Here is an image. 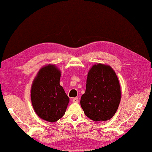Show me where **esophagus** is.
I'll return each mask as SVG.
<instances>
[{"instance_id":"34e87169","label":"esophagus","mask_w":152,"mask_h":152,"mask_svg":"<svg viewBox=\"0 0 152 152\" xmlns=\"http://www.w3.org/2000/svg\"><path fill=\"white\" fill-rule=\"evenodd\" d=\"M73 102H79V98L78 97H75L73 99Z\"/></svg>"}]
</instances>
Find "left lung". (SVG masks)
I'll return each instance as SVG.
<instances>
[{
	"instance_id": "8db88e82",
	"label": "left lung",
	"mask_w": 152,
	"mask_h": 152,
	"mask_svg": "<svg viewBox=\"0 0 152 152\" xmlns=\"http://www.w3.org/2000/svg\"><path fill=\"white\" fill-rule=\"evenodd\" d=\"M120 99V83L111 67L94 65L88 74L86 92L80 100L86 115L95 122L108 120L118 110Z\"/></svg>"
}]
</instances>
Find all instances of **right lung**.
<instances>
[{
  "label": "right lung",
  "mask_w": 152,
  "mask_h": 152,
  "mask_svg": "<svg viewBox=\"0 0 152 152\" xmlns=\"http://www.w3.org/2000/svg\"><path fill=\"white\" fill-rule=\"evenodd\" d=\"M60 71L54 65L43 67L31 88L32 104L37 115L50 122L64 115L69 98L60 85Z\"/></svg>",
  "instance_id": "right-lung-1"
}]
</instances>
